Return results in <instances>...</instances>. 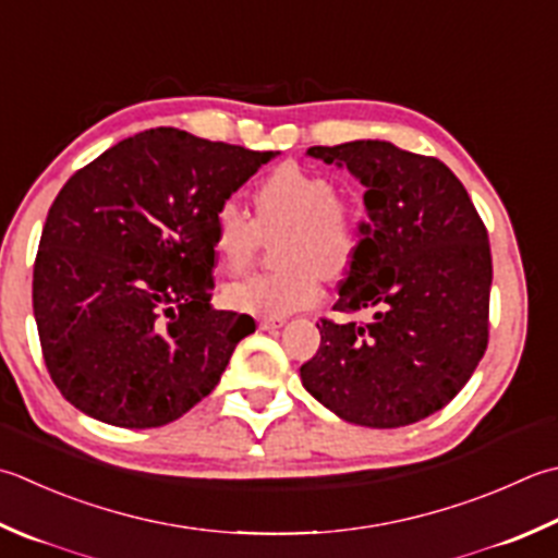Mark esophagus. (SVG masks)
Listing matches in <instances>:
<instances>
[{"label":"esophagus","mask_w":558,"mask_h":558,"mask_svg":"<svg viewBox=\"0 0 558 558\" xmlns=\"http://www.w3.org/2000/svg\"><path fill=\"white\" fill-rule=\"evenodd\" d=\"M258 326L264 331H272V329H280V326H286V319H280V316H266V319H260Z\"/></svg>","instance_id":"esophagus-1"}]
</instances>
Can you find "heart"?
Masks as SVG:
<instances>
[{
  "instance_id": "b5f03b06",
  "label": "heart",
  "mask_w": 558,
  "mask_h": 558,
  "mask_svg": "<svg viewBox=\"0 0 558 558\" xmlns=\"http://www.w3.org/2000/svg\"><path fill=\"white\" fill-rule=\"evenodd\" d=\"M276 234L272 254L280 266L225 286L222 298L232 310L288 316L307 307L319 298L322 276H345L363 242L355 205L336 195L331 179L298 163H282L258 183L254 220L232 198L213 217L215 254L232 272L246 268L260 242Z\"/></svg>"
}]
</instances>
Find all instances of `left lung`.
Returning a JSON list of instances; mask_svg holds the SVG:
<instances>
[{
	"mask_svg": "<svg viewBox=\"0 0 558 558\" xmlns=\"http://www.w3.org/2000/svg\"><path fill=\"white\" fill-rule=\"evenodd\" d=\"M365 185L367 222L319 351L300 367L304 389L338 418L401 428L450 403L488 343L490 248L482 217L440 159L385 140L310 147Z\"/></svg>",
	"mask_w": 558,
	"mask_h": 558,
	"instance_id": "left-lung-1",
	"label": "left lung"
}]
</instances>
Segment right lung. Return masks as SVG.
Here are the masks:
<instances>
[{"label": "right lung", "mask_w": 558, "mask_h": 558, "mask_svg": "<svg viewBox=\"0 0 558 558\" xmlns=\"http://www.w3.org/2000/svg\"><path fill=\"white\" fill-rule=\"evenodd\" d=\"M276 157L151 128L62 185L33 266V316L74 409L159 428L217 387L256 322L210 304L213 217Z\"/></svg>", "instance_id": "add662e5"}]
</instances>
